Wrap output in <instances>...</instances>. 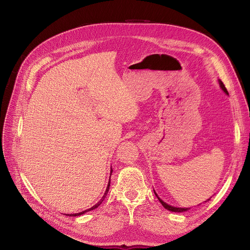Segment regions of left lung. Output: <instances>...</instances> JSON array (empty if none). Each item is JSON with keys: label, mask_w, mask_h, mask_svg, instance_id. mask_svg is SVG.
<instances>
[{"label": "left lung", "mask_w": 250, "mask_h": 250, "mask_svg": "<svg viewBox=\"0 0 250 250\" xmlns=\"http://www.w3.org/2000/svg\"><path fill=\"white\" fill-rule=\"evenodd\" d=\"M219 84H220V87L222 88V90L223 91H224L225 92V93L226 94H228V91H227V89H226V87H225V85L224 84H223V82L221 81V80H219ZM154 192H155V190H154ZM155 194H156V196H157V198H158V200H159V202L162 204V206L165 208H167L168 209V211H171V212H175V213H181V212H186V211H188V209H189V208H176V207H172V206H169L168 204H166L165 202H163L160 198H159V196L158 195H157V193L155 192ZM209 199H211V198H209ZM208 199V200H209ZM208 201H206V202H208Z\"/></svg>", "instance_id": "8db88e82"}]
</instances>
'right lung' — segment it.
<instances>
[{
	"label": "right lung",
	"mask_w": 250,
	"mask_h": 250,
	"mask_svg": "<svg viewBox=\"0 0 250 250\" xmlns=\"http://www.w3.org/2000/svg\"><path fill=\"white\" fill-rule=\"evenodd\" d=\"M111 172H112V169L110 170V175H111ZM109 186H110V179H109V182H108V186H107V188H106V190H105V193H104V195H103V198L95 205V206H93L92 208H88V209H85V211H83V212H80V213H77V214H67V216H70V217H76V216H81V215H83V214H85V213H87V212H89V211H92V209H94V208H98L99 206H100V204L103 202V200L105 199V196H106V194H107V192H108V190H109Z\"/></svg>",
	"instance_id": "add662e5"
}]
</instances>
